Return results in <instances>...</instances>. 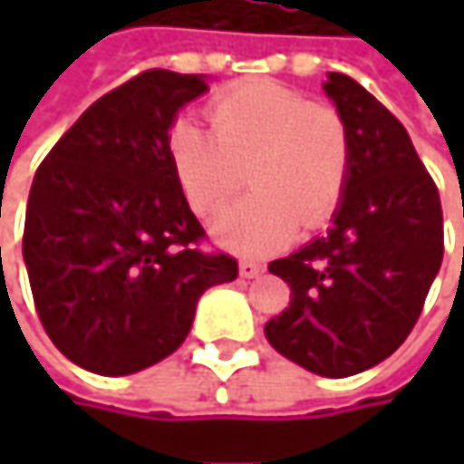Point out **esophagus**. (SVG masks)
I'll return each mask as SVG.
<instances>
[{
    "instance_id": "esophagus-1",
    "label": "esophagus",
    "mask_w": 464,
    "mask_h": 464,
    "mask_svg": "<svg viewBox=\"0 0 464 464\" xmlns=\"http://www.w3.org/2000/svg\"><path fill=\"white\" fill-rule=\"evenodd\" d=\"M238 274H241L244 279H255V276L263 274V266L255 263V260H241V263H238Z\"/></svg>"
}]
</instances>
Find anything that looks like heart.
I'll use <instances>...</instances> for the list:
<instances>
[{
  "instance_id": "1",
  "label": "heart",
  "mask_w": 464,
  "mask_h": 464,
  "mask_svg": "<svg viewBox=\"0 0 464 464\" xmlns=\"http://www.w3.org/2000/svg\"><path fill=\"white\" fill-rule=\"evenodd\" d=\"M209 123L212 131L174 121L166 150L182 198L201 218L231 198L246 169L252 193L215 218L218 244L263 255L293 241L298 226L330 223L352 169L349 126L335 107L274 80H249L212 99Z\"/></svg>"
}]
</instances>
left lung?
<instances>
[{"instance_id": "left-lung-1", "label": "left lung", "mask_w": 464, "mask_h": 464, "mask_svg": "<svg viewBox=\"0 0 464 464\" xmlns=\"http://www.w3.org/2000/svg\"><path fill=\"white\" fill-rule=\"evenodd\" d=\"M324 93L349 126V182L323 238L268 263L290 285V306L266 323V338L301 368L343 379L414 330L443 260V212L403 123L341 72Z\"/></svg>"}]
</instances>
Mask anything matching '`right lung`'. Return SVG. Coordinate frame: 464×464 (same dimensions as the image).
<instances>
[{
	"instance_id": "right-lung-1",
	"label": "right lung",
	"mask_w": 464,
	"mask_h": 464,
	"mask_svg": "<svg viewBox=\"0 0 464 464\" xmlns=\"http://www.w3.org/2000/svg\"><path fill=\"white\" fill-rule=\"evenodd\" d=\"M204 74L147 69L93 102L40 163L24 260L40 323L63 357L99 376H129L179 349L198 298L238 276L204 252L166 137L207 93Z\"/></svg>"
}]
</instances>
